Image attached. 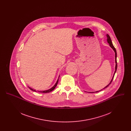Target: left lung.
Returning <instances> with one entry per match:
<instances>
[{
  "label": "left lung",
  "mask_w": 131,
  "mask_h": 131,
  "mask_svg": "<svg viewBox=\"0 0 131 131\" xmlns=\"http://www.w3.org/2000/svg\"><path fill=\"white\" fill-rule=\"evenodd\" d=\"M106 37H107V43H108V44H110V47L112 48L113 50H114V52H115V71H114V74H113V77H112V80H111V81H110V83L107 85H106V87H104L103 89H105V88H106V87H107L111 83H112V80H113V78H114V75H115V73H116V70H117V60H116V58H117V53H116V50H115V48L114 47V46H113V44L112 43V40H111V38L110 37V36L108 35V34H106ZM103 89H101V90H100L99 91H96V92H89L90 93H94V92H99V91H101L102 90H103Z\"/></svg>",
  "instance_id": "obj_1"
}]
</instances>
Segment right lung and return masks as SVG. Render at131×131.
I'll return each instance as SVG.
<instances>
[{
  "mask_svg": "<svg viewBox=\"0 0 131 131\" xmlns=\"http://www.w3.org/2000/svg\"><path fill=\"white\" fill-rule=\"evenodd\" d=\"M59 76L60 75H59V77H58V80H57V81H56V84H55V85L53 86V87H51V88H50V89H48V90H44V91H37L38 92H40V93H49L50 92H51V91H52V90H53L54 89H55V88L56 87V85H57V83H58V79H59ZM29 87V88L31 90H32V91H35V92H37L35 89H32V88H31V87Z\"/></svg>",
  "mask_w": 131,
  "mask_h": 131,
  "instance_id": "add662e5",
  "label": "right lung"
}]
</instances>
